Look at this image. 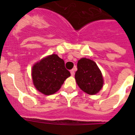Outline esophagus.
<instances>
[{"instance_id": "obj_1", "label": "esophagus", "mask_w": 135, "mask_h": 135, "mask_svg": "<svg viewBox=\"0 0 135 135\" xmlns=\"http://www.w3.org/2000/svg\"><path fill=\"white\" fill-rule=\"evenodd\" d=\"M70 73H71V76H73L74 75V73H75V70H74V69H72V70H70Z\"/></svg>"}]
</instances>
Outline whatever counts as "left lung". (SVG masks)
Listing matches in <instances>:
<instances>
[{
  "instance_id": "left-lung-1",
  "label": "left lung",
  "mask_w": 135,
  "mask_h": 135,
  "mask_svg": "<svg viewBox=\"0 0 135 135\" xmlns=\"http://www.w3.org/2000/svg\"><path fill=\"white\" fill-rule=\"evenodd\" d=\"M77 68L75 78L81 90L89 95L97 93L103 86V80L95 62L86 58H82L78 61Z\"/></svg>"
}]
</instances>
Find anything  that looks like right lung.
Returning a JSON list of instances; mask_svg holds the SVG:
<instances>
[{
	"label": "right lung",
	"mask_w": 135,
	"mask_h": 135,
	"mask_svg": "<svg viewBox=\"0 0 135 135\" xmlns=\"http://www.w3.org/2000/svg\"><path fill=\"white\" fill-rule=\"evenodd\" d=\"M32 76L36 89L44 95H50L59 90L70 76V72L65 68L64 61L53 54L33 66Z\"/></svg>",
	"instance_id": "1"
}]
</instances>
